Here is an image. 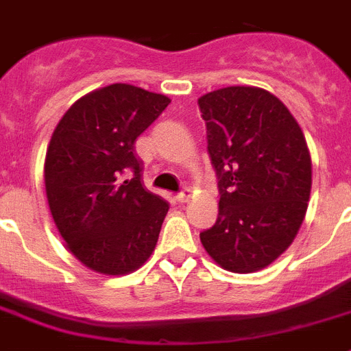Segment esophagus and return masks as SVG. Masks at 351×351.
Listing matches in <instances>:
<instances>
[{
    "label": "esophagus",
    "instance_id": "obj_1",
    "mask_svg": "<svg viewBox=\"0 0 351 351\" xmlns=\"http://www.w3.org/2000/svg\"><path fill=\"white\" fill-rule=\"evenodd\" d=\"M188 199H190V195H188V190H182L181 193H178V195H176V200H178L179 204H184V202H188Z\"/></svg>",
    "mask_w": 351,
    "mask_h": 351
}]
</instances>
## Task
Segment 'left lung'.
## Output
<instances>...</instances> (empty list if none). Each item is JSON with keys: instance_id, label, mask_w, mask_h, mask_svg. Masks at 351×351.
Wrapping results in <instances>:
<instances>
[{"instance_id": "8db88e82", "label": "left lung", "mask_w": 351, "mask_h": 351, "mask_svg": "<svg viewBox=\"0 0 351 351\" xmlns=\"http://www.w3.org/2000/svg\"><path fill=\"white\" fill-rule=\"evenodd\" d=\"M218 176V218L200 232L227 271L266 268L293 243L307 211L313 163L295 117L257 86H227L199 99Z\"/></svg>"}]
</instances>
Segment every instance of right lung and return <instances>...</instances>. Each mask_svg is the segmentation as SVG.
I'll return each mask as SVG.
<instances>
[{
    "label": "right lung",
    "mask_w": 351,
    "mask_h": 351,
    "mask_svg": "<svg viewBox=\"0 0 351 351\" xmlns=\"http://www.w3.org/2000/svg\"><path fill=\"white\" fill-rule=\"evenodd\" d=\"M169 104L163 94L113 83L77 99L51 136L49 211L69 252L97 274H131L154 252L169 202L142 184L134 142Z\"/></svg>",
    "instance_id": "obj_1"
}]
</instances>
